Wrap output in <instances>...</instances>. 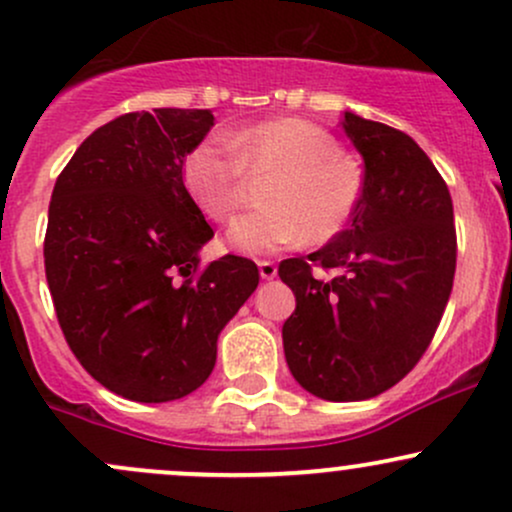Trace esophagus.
Instances as JSON below:
<instances>
[{"mask_svg":"<svg viewBox=\"0 0 512 512\" xmlns=\"http://www.w3.org/2000/svg\"><path fill=\"white\" fill-rule=\"evenodd\" d=\"M257 267H260V276L262 279H274L276 276V264L274 262H269V260H260L257 262Z\"/></svg>","mask_w":512,"mask_h":512,"instance_id":"34e87169","label":"esophagus"}]
</instances>
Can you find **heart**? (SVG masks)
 <instances>
[{
	"label": "heart",
	"instance_id": "b5f03b06",
	"mask_svg": "<svg viewBox=\"0 0 512 512\" xmlns=\"http://www.w3.org/2000/svg\"><path fill=\"white\" fill-rule=\"evenodd\" d=\"M228 144L207 139L182 166L187 192L214 223H231L248 202V178L272 175L262 202L243 216L228 243L240 252H274L301 240L322 245L354 221L366 175L330 129L301 117H276L240 129Z\"/></svg>",
	"mask_w": 512,
	"mask_h": 512
}]
</instances>
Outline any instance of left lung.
<instances>
[{
  "label": "left lung",
  "instance_id": "8db88e82",
  "mask_svg": "<svg viewBox=\"0 0 512 512\" xmlns=\"http://www.w3.org/2000/svg\"><path fill=\"white\" fill-rule=\"evenodd\" d=\"M342 125L366 163V195L332 243L279 264L296 296L281 337L305 390L358 402L426 354L452 291L457 233L448 185L414 139L354 113ZM315 268L338 274L320 280Z\"/></svg>",
  "mask_w": 512,
  "mask_h": 512
}]
</instances>
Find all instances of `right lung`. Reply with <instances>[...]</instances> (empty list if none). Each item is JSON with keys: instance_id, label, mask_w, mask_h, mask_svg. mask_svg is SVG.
<instances>
[{"instance_id": "right-lung-1", "label": "right lung", "mask_w": 512, "mask_h": 512, "mask_svg": "<svg viewBox=\"0 0 512 512\" xmlns=\"http://www.w3.org/2000/svg\"><path fill=\"white\" fill-rule=\"evenodd\" d=\"M211 127L209 110L120 115L84 139L52 190L43 255L57 322L91 378L132 402L195 392L260 284L248 257L199 260L214 231L182 163Z\"/></svg>"}]
</instances>
